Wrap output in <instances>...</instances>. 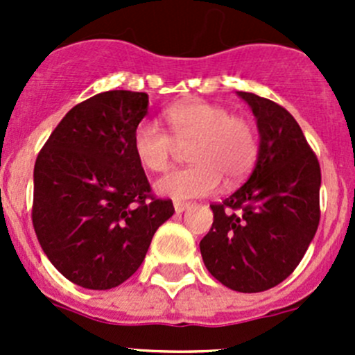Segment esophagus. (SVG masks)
<instances>
[{"label": "esophagus", "mask_w": 355, "mask_h": 355, "mask_svg": "<svg viewBox=\"0 0 355 355\" xmlns=\"http://www.w3.org/2000/svg\"><path fill=\"white\" fill-rule=\"evenodd\" d=\"M173 207H175V213H184L185 209H189L191 207V202H182V200H175L173 202Z\"/></svg>", "instance_id": "obj_1"}]
</instances>
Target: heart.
Returning <instances> with one entry per match:
<instances>
[{
	"label": "heart",
	"instance_id": "heart-1",
	"mask_svg": "<svg viewBox=\"0 0 355 355\" xmlns=\"http://www.w3.org/2000/svg\"><path fill=\"white\" fill-rule=\"evenodd\" d=\"M171 135L155 123L141 121L132 135L139 163L149 171H164L177 146H190L192 166L175 170L155 184L163 198L185 200L213 194L225 178L228 185L242 182L257 157V134L247 118L200 99H187L164 111Z\"/></svg>",
	"mask_w": 355,
	"mask_h": 355
}]
</instances>
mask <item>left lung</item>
Here are the masks:
<instances>
[{
	"label": "left lung",
	"mask_w": 355,
	"mask_h": 355,
	"mask_svg": "<svg viewBox=\"0 0 355 355\" xmlns=\"http://www.w3.org/2000/svg\"><path fill=\"white\" fill-rule=\"evenodd\" d=\"M237 94L256 116V166L241 189L211 206L213 227L199 247L220 284L254 293L282 284L316 235L321 170L287 110L252 92Z\"/></svg>",
	"instance_id": "8db88e82"
}]
</instances>
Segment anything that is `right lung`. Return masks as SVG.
<instances>
[{"mask_svg":"<svg viewBox=\"0 0 355 355\" xmlns=\"http://www.w3.org/2000/svg\"><path fill=\"white\" fill-rule=\"evenodd\" d=\"M148 108L146 92L92 96L68 111L35 159V235L78 287L108 290L128 280L175 213L170 199L151 196L132 148Z\"/></svg>","mask_w":355,"mask_h":355,"instance_id":"right-lung-1","label":"right lung"}]
</instances>
